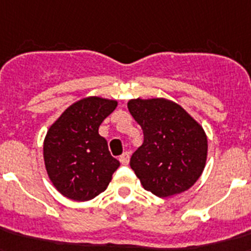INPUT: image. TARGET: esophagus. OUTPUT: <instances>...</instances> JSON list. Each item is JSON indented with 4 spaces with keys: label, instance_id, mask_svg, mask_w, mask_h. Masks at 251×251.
<instances>
[{
    "label": "esophagus",
    "instance_id": "obj_1",
    "mask_svg": "<svg viewBox=\"0 0 251 251\" xmlns=\"http://www.w3.org/2000/svg\"><path fill=\"white\" fill-rule=\"evenodd\" d=\"M119 161H121L123 165H127L129 163V152H123V154L119 156Z\"/></svg>",
    "mask_w": 251,
    "mask_h": 251
}]
</instances>
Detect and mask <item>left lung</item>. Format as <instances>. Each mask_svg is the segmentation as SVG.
<instances>
[{
    "instance_id": "1",
    "label": "left lung",
    "mask_w": 251,
    "mask_h": 251,
    "mask_svg": "<svg viewBox=\"0 0 251 251\" xmlns=\"http://www.w3.org/2000/svg\"><path fill=\"white\" fill-rule=\"evenodd\" d=\"M128 110L144 130V144L129 164L145 190L159 198L188 190L201 176L208 155L201 126L165 99L130 100Z\"/></svg>"
}]
</instances>
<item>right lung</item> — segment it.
Wrapping results in <instances>:
<instances>
[{
  "mask_svg": "<svg viewBox=\"0 0 251 251\" xmlns=\"http://www.w3.org/2000/svg\"><path fill=\"white\" fill-rule=\"evenodd\" d=\"M118 102L86 97L70 105L50 127L43 144L47 175L56 190L75 201L105 191L121 163L110 155L99 127Z\"/></svg>",
  "mask_w": 251,
  "mask_h": 251,
  "instance_id": "1",
  "label": "right lung"
}]
</instances>
